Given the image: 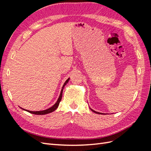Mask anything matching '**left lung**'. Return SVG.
I'll list each match as a JSON object with an SVG mask.
<instances>
[{"instance_id":"1","label":"left lung","mask_w":151,"mask_h":151,"mask_svg":"<svg viewBox=\"0 0 151 151\" xmlns=\"http://www.w3.org/2000/svg\"><path fill=\"white\" fill-rule=\"evenodd\" d=\"M91 109V108H90ZM91 110H92L93 112H94V113H97V114H103V113H99V112H97V111H94L93 109H91Z\"/></svg>"}]
</instances>
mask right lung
<instances>
[{
    "mask_svg": "<svg viewBox=\"0 0 151 151\" xmlns=\"http://www.w3.org/2000/svg\"><path fill=\"white\" fill-rule=\"evenodd\" d=\"M69 79H70V78H68V79L65 82V83H64V84H63V87H62V88L61 92H60V96H59V98H58V100L57 101L56 103L55 104L53 105V106H52L51 108H48V109H45V110L38 111H31L27 110V109H22V108H21L22 109H24V110H25V111H28V112L30 113L35 114V115H46V114H48V113H52V112L54 111L55 110V109L58 108V106L59 103H60V101H61V99H62V92H63V88H64L65 86L66 85V84H67V83L68 82V81H69Z\"/></svg>",
    "mask_w": 151,
    "mask_h": 151,
    "instance_id": "add662e5",
    "label": "right lung"
}]
</instances>
